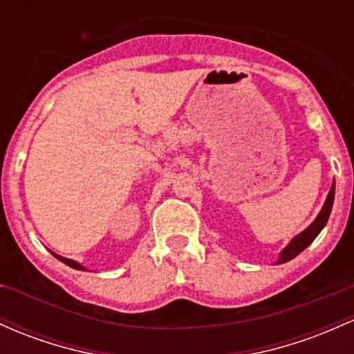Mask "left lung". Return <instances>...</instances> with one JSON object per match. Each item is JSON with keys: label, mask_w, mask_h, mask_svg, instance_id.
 I'll list each match as a JSON object with an SVG mask.
<instances>
[{"label": "left lung", "mask_w": 354, "mask_h": 354, "mask_svg": "<svg viewBox=\"0 0 354 354\" xmlns=\"http://www.w3.org/2000/svg\"><path fill=\"white\" fill-rule=\"evenodd\" d=\"M333 201H335V183H333L331 189H329L328 198H326L324 205H322L319 215L316 216V220H314L313 223H310L304 232H301V234H299L297 236H294V239L290 240L289 245H287L284 250L281 252V255H279L277 262H275V263L289 262V260L297 257V255L301 254V252L304 250L306 247H309L310 243H313V240L316 239L317 235H319V232L322 230V228H324V225L328 223L329 213H331V209H333Z\"/></svg>", "instance_id": "obj_1"}]
</instances>
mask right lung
Listing matches in <instances>:
<instances>
[{"label":"right lung","instance_id":"1","mask_svg":"<svg viewBox=\"0 0 354 354\" xmlns=\"http://www.w3.org/2000/svg\"><path fill=\"white\" fill-rule=\"evenodd\" d=\"M52 254H53V252H52ZM53 257H57L58 260H60V262H64L65 266L72 267V269H75V270H85V267L80 266V263H79V262H75V260H70V259L60 257V255H57V254H53Z\"/></svg>","mask_w":354,"mask_h":354}]
</instances>
